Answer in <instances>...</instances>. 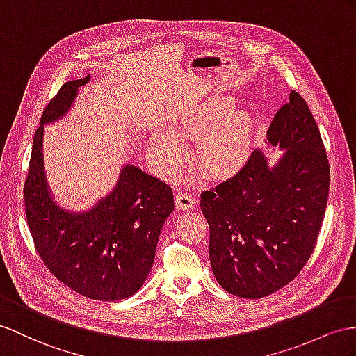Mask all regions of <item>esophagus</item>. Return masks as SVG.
I'll return each mask as SVG.
<instances>
[{"label": "esophagus", "instance_id": "obj_1", "mask_svg": "<svg viewBox=\"0 0 356 356\" xmlns=\"http://www.w3.org/2000/svg\"><path fill=\"white\" fill-rule=\"evenodd\" d=\"M175 200H176V206L184 209V211L191 209L195 203V198L193 197V194L188 193V191H179V193L175 195Z\"/></svg>", "mask_w": 356, "mask_h": 356}]
</instances>
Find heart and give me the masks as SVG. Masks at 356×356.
<instances>
[{"label":"heart","instance_id":"heart-1","mask_svg":"<svg viewBox=\"0 0 356 356\" xmlns=\"http://www.w3.org/2000/svg\"><path fill=\"white\" fill-rule=\"evenodd\" d=\"M232 97H212L200 105L179 127V134L195 143V162L207 177L222 179L247 161L254 117L234 109ZM186 147L177 135L162 131L153 136L152 159L163 177H175L184 167Z\"/></svg>","mask_w":356,"mask_h":356}]
</instances>
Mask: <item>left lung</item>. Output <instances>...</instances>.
Returning <instances> with one entry per match:
<instances>
[{"label": "left lung", "instance_id": "left-lung-1", "mask_svg": "<svg viewBox=\"0 0 356 356\" xmlns=\"http://www.w3.org/2000/svg\"><path fill=\"white\" fill-rule=\"evenodd\" d=\"M268 140L287 149L275 168L256 150L233 177L200 195L215 278L229 293L248 299L273 293L302 270L330 193L322 136L298 91L280 106Z\"/></svg>", "mask_w": 356, "mask_h": 356}]
</instances>
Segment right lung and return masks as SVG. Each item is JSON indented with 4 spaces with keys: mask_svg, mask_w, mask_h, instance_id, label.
Wrapping results in <instances>:
<instances>
[{
    "mask_svg": "<svg viewBox=\"0 0 356 356\" xmlns=\"http://www.w3.org/2000/svg\"><path fill=\"white\" fill-rule=\"evenodd\" d=\"M88 79L63 84L40 117L24 181L25 218L34 248L54 277L83 296L118 300L147 278L175 200L165 181L127 165L113 193L88 213H66L52 202L42 167L43 124L65 114Z\"/></svg>",
    "mask_w": 356,
    "mask_h": 356,
    "instance_id": "add662e5",
    "label": "right lung"
}]
</instances>
